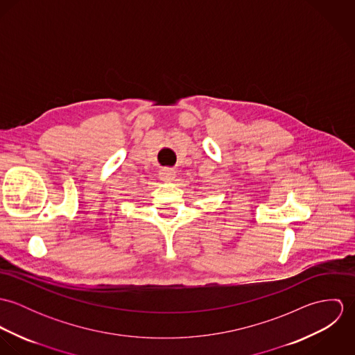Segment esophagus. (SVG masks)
Instances as JSON below:
<instances>
[{
  "label": "esophagus",
  "mask_w": 355,
  "mask_h": 355,
  "mask_svg": "<svg viewBox=\"0 0 355 355\" xmlns=\"http://www.w3.org/2000/svg\"><path fill=\"white\" fill-rule=\"evenodd\" d=\"M175 175H176V172H175V169H172V168H162V169L159 171V179L164 180V182H171V180H173V179H175Z\"/></svg>",
  "instance_id": "1"
}]
</instances>
